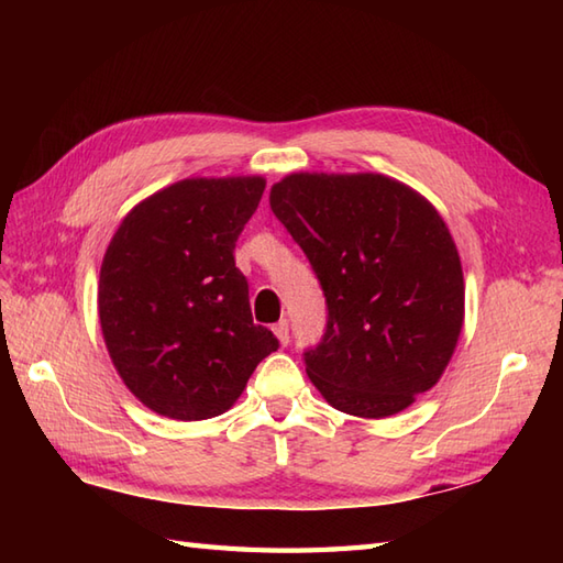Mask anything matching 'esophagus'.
Segmentation results:
<instances>
[{
	"label": "esophagus",
	"instance_id": "1",
	"mask_svg": "<svg viewBox=\"0 0 563 563\" xmlns=\"http://www.w3.org/2000/svg\"><path fill=\"white\" fill-rule=\"evenodd\" d=\"M273 333H275V339L280 341V345H288L290 343V324L285 319H280L278 324L273 327Z\"/></svg>",
	"mask_w": 563,
	"mask_h": 563
}]
</instances>
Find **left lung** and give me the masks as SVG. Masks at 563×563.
<instances>
[{
  "mask_svg": "<svg viewBox=\"0 0 563 563\" xmlns=\"http://www.w3.org/2000/svg\"><path fill=\"white\" fill-rule=\"evenodd\" d=\"M271 210L307 254L327 297V333L305 353L333 409L399 413L438 385L464 324L462 261L445 220L385 174L297 172Z\"/></svg>",
  "mask_w": 563,
  "mask_h": 563,
  "instance_id": "obj_1",
  "label": "left lung"
}]
</instances>
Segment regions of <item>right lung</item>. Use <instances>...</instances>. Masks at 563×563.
Listing matches in <instances>:
<instances>
[{
    "mask_svg": "<svg viewBox=\"0 0 563 563\" xmlns=\"http://www.w3.org/2000/svg\"><path fill=\"white\" fill-rule=\"evenodd\" d=\"M263 176L184 178L130 210L103 254L99 321L123 385L154 413L232 409L278 339L251 319L234 244Z\"/></svg>",
    "mask_w": 563,
    "mask_h": 563,
    "instance_id": "obj_1",
    "label": "right lung"
}]
</instances>
